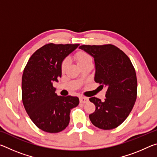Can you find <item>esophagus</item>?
<instances>
[{
  "instance_id": "1",
  "label": "esophagus",
  "mask_w": 157,
  "mask_h": 157,
  "mask_svg": "<svg viewBox=\"0 0 157 157\" xmlns=\"http://www.w3.org/2000/svg\"><path fill=\"white\" fill-rule=\"evenodd\" d=\"M79 101L82 104H85V103L89 102V98L86 97H80L79 98Z\"/></svg>"
}]
</instances>
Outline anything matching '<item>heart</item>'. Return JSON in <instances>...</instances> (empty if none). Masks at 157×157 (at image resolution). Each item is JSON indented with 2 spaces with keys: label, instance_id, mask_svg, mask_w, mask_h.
I'll list each match as a JSON object with an SVG mask.
<instances>
[{
  "label": "heart",
  "instance_id": "b5f03b06",
  "mask_svg": "<svg viewBox=\"0 0 157 157\" xmlns=\"http://www.w3.org/2000/svg\"><path fill=\"white\" fill-rule=\"evenodd\" d=\"M75 59L79 66H81L89 62H92V59L91 56H90L88 53L85 52L84 51H79L77 52L75 55ZM68 59H63L62 63V65H61V68H62V71H64L66 70L68 66Z\"/></svg>",
  "mask_w": 157,
  "mask_h": 157
}]
</instances>
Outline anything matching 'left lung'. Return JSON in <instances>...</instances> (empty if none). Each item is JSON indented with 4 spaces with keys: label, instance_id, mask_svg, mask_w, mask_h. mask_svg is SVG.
<instances>
[{
    "label": "left lung",
    "instance_id": "left-lung-1",
    "mask_svg": "<svg viewBox=\"0 0 157 157\" xmlns=\"http://www.w3.org/2000/svg\"><path fill=\"white\" fill-rule=\"evenodd\" d=\"M79 48L94 58L95 82L107 88L103 102L95 97L89 98L95 106L90 121L100 129L116 128L127 118L136 102L137 79L134 66L125 53L113 45Z\"/></svg>",
    "mask_w": 157,
    "mask_h": 157
}]
</instances>
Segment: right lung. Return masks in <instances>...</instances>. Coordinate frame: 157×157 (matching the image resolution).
Instances as JSON below:
<instances>
[{
  "label": "right lung",
  "instance_id": "1",
  "mask_svg": "<svg viewBox=\"0 0 157 157\" xmlns=\"http://www.w3.org/2000/svg\"><path fill=\"white\" fill-rule=\"evenodd\" d=\"M79 44L44 45L29 59L22 76V100L34 124L48 133L68 125L70 112L79 105L78 97L59 96L52 82L62 77L63 60Z\"/></svg>",
  "mask_w": 157,
  "mask_h": 157
}]
</instances>
